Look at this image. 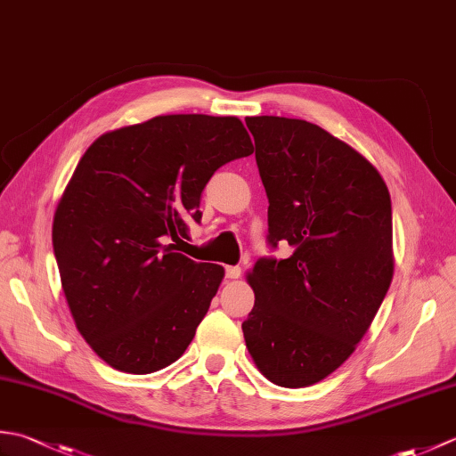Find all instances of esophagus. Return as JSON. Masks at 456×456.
Masks as SVG:
<instances>
[{
    "label": "esophagus",
    "mask_w": 456,
    "mask_h": 456,
    "mask_svg": "<svg viewBox=\"0 0 456 456\" xmlns=\"http://www.w3.org/2000/svg\"><path fill=\"white\" fill-rule=\"evenodd\" d=\"M225 276H227L229 280H237V278L240 276V268H239V266H227V268H225Z\"/></svg>",
    "instance_id": "esophagus-1"
}]
</instances>
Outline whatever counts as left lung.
Instances as JSON below:
<instances>
[{
  "instance_id": "8db88e82",
  "label": "left lung",
  "mask_w": 456,
  "mask_h": 456,
  "mask_svg": "<svg viewBox=\"0 0 456 456\" xmlns=\"http://www.w3.org/2000/svg\"><path fill=\"white\" fill-rule=\"evenodd\" d=\"M268 196V243L248 274L243 335L256 368L284 388L335 372L361 341L394 274L390 191L370 162L304 119L247 118Z\"/></svg>"
}]
</instances>
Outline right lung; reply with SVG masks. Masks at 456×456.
<instances>
[{"label": "right lung", "instance_id": "right-lung-1", "mask_svg": "<svg viewBox=\"0 0 456 456\" xmlns=\"http://www.w3.org/2000/svg\"><path fill=\"white\" fill-rule=\"evenodd\" d=\"M253 154L237 118L159 115L84 152L53 221L68 307L115 370L151 374L186 351L225 270L180 253L217 168Z\"/></svg>", "mask_w": 456, "mask_h": 456}]
</instances>
